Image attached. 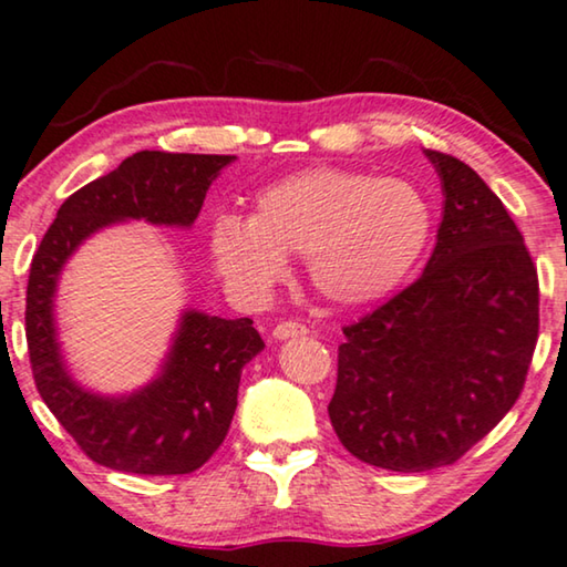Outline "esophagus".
<instances>
[{
  "label": "esophagus",
  "instance_id": "obj_1",
  "mask_svg": "<svg viewBox=\"0 0 567 567\" xmlns=\"http://www.w3.org/2000/svg\"><path fill=\"white\" fill-rule=\"evenodd\" d=\"M307 334V324L301 322H281L274 327V338L276 340H291V338H303Z\"/></svg>",
  "mask_w": 567,
  "mask_h": 567
}]
</instances>
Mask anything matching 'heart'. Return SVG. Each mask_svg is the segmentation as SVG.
Returning <instances> with one entry per match:
<instances>
[{
    "instance_id": "heart-1",
    "label": "heart",
    "mask_w": 567,
    "mask_h": 567,
    "mask_svg": "<svg viewBox=\"0 0 567 567\" xmlns=\"http://www.w3.org/2000/svg\"><path fill=\"white\" fill-rule=\"evenodd\" d=\"M432 217L424 196L399 178L315 168L258 194L250 219L217 215L212 266L229 289L266 299L303 256L319 297L344 307L391 293L420 260Z\"/></svg>"
}]
</instances>
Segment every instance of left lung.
I'll return each instance as SVG.
<instances>
[{"mask_svg": "<svg viewBox=\"0 0 567 567\" xmlns=\"http://www.w3.org/2000/svg\"><path fill=\"white\" fill-rule=\"evenodd\" d=\"M442 223L424 274L344 327L327 406L348 453L422 473L486 437L519 399L539 332L537 268L502 199L471 166L424 151Z\"/></svg>", "mask_w": 567, "mask_h": 567, "instance_id": "1", "label": "left lung"}]
</instances>
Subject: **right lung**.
<instances>
[{
  "label": "right lung",
  "instance_id": "add662e5",
  "mask_svg": "<svg viewBox=\"0 0 567 567\" xmlns=\"http://www.w3.org/2000/svg\"><path fill=\"white\" fill-rule=\"evenodd\" d=\"M235 155L141 151L79 188L32 258L28 281L30 365L63 430L94 463L122 473L182 475L215 455L237 409L243 365L266 348L252 319L186 309L161 373L133 393H96L73 379L55 330V291L79 245L104 227L143 219L188 229L209 186Z\"/></svg>",
  "mask_w": 567,
  "mask_h": 567
}]
</instances>
